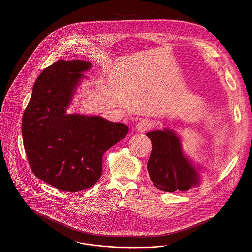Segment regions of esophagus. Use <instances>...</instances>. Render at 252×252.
<instances>
[{"instance_id":"esophagus-1","label":"esophagus","mask_w":252,"mask_h":252,"mask_svg":"<svg viewBox=\"0 0 252 252\" xmlns=\"http://www.w3.org/2000/svg\"><path fill=\"white\" fill-rule=\"evenodd\" d=\"M152 127H153L152 121H150L149 119H143V120L137 123L136 129L140 133H144L147 130L151 129Z\"/></svg>"}]
</instances>
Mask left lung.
I'll return each mask as SVG.
<instances>
[{
	"label": "left lung",
	"mask_w": 252,
	"mask_h": 252,
	"mask_svg": "<svg viewBox=\"0 0 252 252\" xmlns=\"http://www.w3.org/2000/svg\"><path fill=\"white\" fill-rule=\"evenodd\" d=\"M146 135L153 143L147 168L156 189L165 192L187 191L199 185L198 169L184 154L180 138L173 130H156Z\"/></svg>",
	"instance_id": "left-lung-1"
}]
</instances>
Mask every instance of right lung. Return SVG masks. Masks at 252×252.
<instances>
[{
	"label": "right lung",
	"instance_id": "right-lung-1",
	"mask_svg": "<svg viewBox=\"0 0 252 252\" xmlns=\"http://www.w3.org/2000/svg\"><path fill=\"white\" fill-rule=\"evenodd\" d=\"M91 62L59 60L38 76L22 119L24 148L32 172L65 192L98 182L102 155L128 133L122 123L100 116L66 115L82 72Z\"/></svg>",
	"mask_w": 252,
	"mask_h": 252
}]
</instances>
